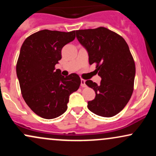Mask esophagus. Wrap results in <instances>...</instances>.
<instances>
[{"instance_id": "1", "label": "esophagus", "mask_w": 156, "mask_h": 156, "mask_svg": "<svg viewBox=\"0 0 156 156\" xmlns=\"http://www.w3.org/2000/svg\"><path fill=\"white\" fill-rule=\"evenodd\" d=\"M86 80H84V79H81L80 80V87H86Z\"/></svg>"}]
</instances>
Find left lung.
Wrapping results in <instances>:
<instances>
[{
	"instance_id": "1",
	"label": "left lung",
	"mask_w": 156,
	"mask_h": 156,
	"mask_svg": "<svg viewBox=\"0 0 156 156\" xmlns=\"http://www.w3.org/2000/svg\"><path fill=\"white\" fill-rule=\"evenodd\" d=\"M76 33L88 52L89 64H96L95 70L102 79L100 85L91 80L86 81L96 94L87 107L101 117L115 116L133 94L136 67L129 47L120 35L104 27L78 30Z\"/></svg>"
}]
</instances>
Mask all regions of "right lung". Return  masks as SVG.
I'll use <instances>...</instances> for the list:
<instances>
[{
    "label": "right lung",
    "mask_w": 156,
    "mask_h": 156,
    "mask_svg": "<svg viewBox=\"0 0 156 156\" xmlns=\"http://www.w3.org/2000/svg\"><path fill=\"white\" fill-rule=\"evenodd\" d=\"M75 38V31L44 29L27 37L20 48L16 71L21 93L28 107L44 119L64 114L69 95L80 87L76 73L64 77L60 69H55L62 48Z\"/></svg>",
    "instance_id": "obj_1"
}]
</instances>
